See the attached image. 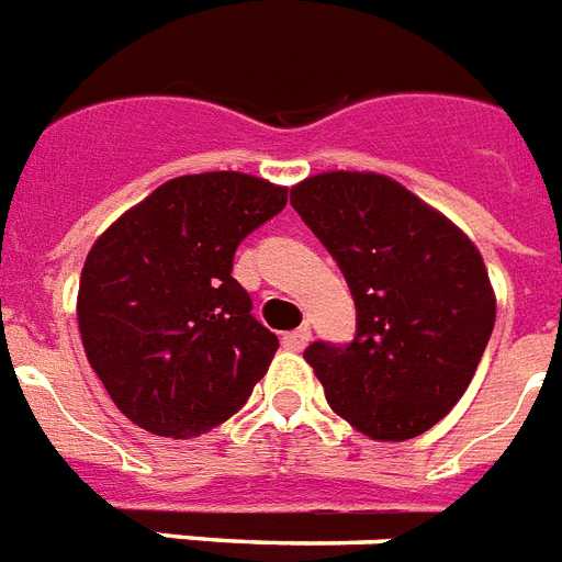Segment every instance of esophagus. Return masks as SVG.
<instances>
[{"label": "esophagus", "instance_id": "34e87169", "mask_svg": "<svg viewBox=\"0 0 562 562\" xmlns=\"http://www.w3.org/2000/svg\"><path fill=\"white\" fill-rule=\"evenodd\" d=\"M307 345H310V327L307 325L295 327V330L284 334V348H290V351H304Z\"/></svg>", "mask_w": 562, "mask_h": 562}]
</instances>
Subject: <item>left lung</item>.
<instances>
[{"instance_id":"1","label":"left lung","mask_w":562,"mask_h":562,"mask_svg":"<svg viewBox=\"0 0 562 562\" xmlns=\"http://www.w3.org/2000/svg\"><path fill=\"white\" fill-rule=\"evenodd\" d=\"M290 203L334 255L357 302L348 348L304 351L336 415L374 441L432 429L467 392L496 322L482 252L392 177L327 170Z\"/></svg>"}]
</instances>
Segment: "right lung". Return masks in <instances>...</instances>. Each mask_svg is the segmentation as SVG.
Instances as JSON below:
<instances>
[{
    "label": "right lung",
    "instance_id": "1",
    "mask_svg": "<svg viewBox=\"0 0 562 562\" xmlns=\"http://www.w3.org/2000/svg\"><path fill=\"white\" fill-rule=\"evenodd\" d=\"M286 188L237 170L168 179L98 237L78 286L89 366L112 403L161 438L232 417L267 374L278 336L232 278L237 244Z\"/></svg>",
    "mask_w": 562,
    "mask_h": 562
}]
</instances>
